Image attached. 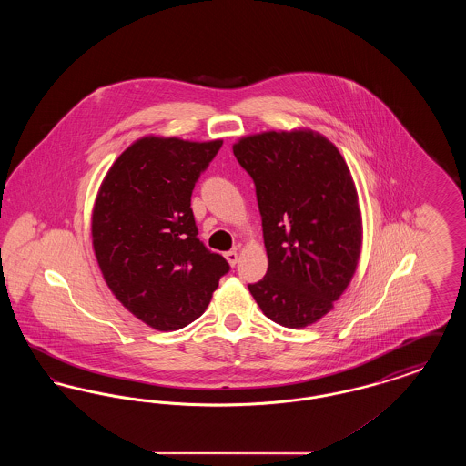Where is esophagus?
<instances>
[{"label": "esophagus", "instance_id": "obj_1", "mask_svg": "<svg viewBox=\"0 0 466 466\" xmlns=\"http://www.w3.org/2000/svg\"><path fill=\"white\" fill-rule=\"evenodd\" d=\"M225 258H227V262H228L230 266H236V264H238V251H234V249H232V251H227V253H225Z\"/></svg>", "mask_w": 466, "mask_h": 466}]
</instances>
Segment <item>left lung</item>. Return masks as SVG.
Wrapping results in <instances>:
<instances>
[{
  "mask_svg": "<svg viewBox=\"0 0 466 466\" xmlns=\"http://www.w3.org/2000/svg\"><path fill=\"white\" fill-rule=\"evenodd\" d=\"M251 177L268 267L249 293L268 319L302 329L348 289L361 249V215L346 160L312 131L246 136L232 147Z\"/></svg>",
  "mask_w": 466,
  "mask_h": 466,
  "instance_id": "1",
  "label": "left lung"
}]
</instances>
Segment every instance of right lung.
I'll return each mask as SVG.
<instances>
[{
	"mask_svg": "<svg viewBox=\"0 0 466 466\" xmlns=\"http://www.w3.org/2000/svg\"><path fill=\"white\" fill-rule=\"evenodd\" d=\"M222 143L141 137L113 162L94 204L92 244L106 285L160 332L198 319L230 268L198 238L190 208Z\"/></svg>",
	"mask_w": 466,
	"mask_h": 466,
	"instance_id": "add662e5",
	"label": "right lung"
}]
</instances>
